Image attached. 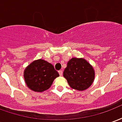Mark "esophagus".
I'll return each mask as SVG.
<instances>
[{"label":"esophagus","instance_id":"1","mask_svg":"<svg viewBox=\"0 0 122 122\" xmlns=\"http://www.w3.org/2000/svg\"><path fill=\"white\" fill-rule=\"evenodd\" d=\"M59 74L60 76H62V74H63V71H59Z\"/></svg>","mask_w":122,"mask_h":122}]
</instances>
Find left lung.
<instances>
[{"mask_svg": "<svg viewBox=\"0 0 122 122\" xmlns=\"http://www.w3.org/2000/svg\"><path fill=\"white\" fill-rule=\"evenodd\" d=\"M63 76L71 88L84 91L88 89L94 81L95 70L84 58L72 57L67 63Z\"/></svg>", "mask_w": 122, "mask_h": 122, "instance_id": "obj_1", "label": "left lung"}]
</instances>
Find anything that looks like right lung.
Listing matches in <instances>:
<instances>
[{
  "instance_id": "add662e5",
  "label": "right lung",
  "mask_w": 122,
  "mask_h": 122,
  "mask_svg": "<svg viewBox=\"0 0 122 122\" xmlns=\"http://www.w3.org/2000/svg\"><path fill=\"white\" fill-rule=\"evenodd\" d=\"M59 76L53 65L40 59L32 61L23 72L25 84L30 90L43 92L48 90L53 80Z\"/></svg>"
}]
</instances>
